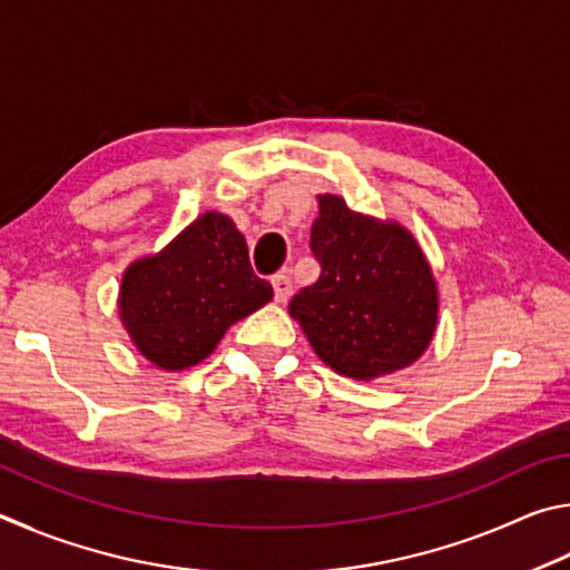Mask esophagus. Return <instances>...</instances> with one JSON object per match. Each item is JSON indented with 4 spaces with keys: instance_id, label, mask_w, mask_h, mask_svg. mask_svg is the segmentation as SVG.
Masks as SVG:
<instances>
[{
    "instance_id": "esophagus-1",
    "label": "esophagus",
    "mask_w": 570,
    "mask_h": 570,
    "mask_svg": "<svg viewBox=\"0 0 570 570\" xmlns=\"http://www.w3.org/2000/svg\"><path fill=\"white\" fill-rule=\"evenodd\" d=\"M273 291H275V301L277 303H287L293 295V279L287 273H277L273 275Z\"/></svg>"
}]
</instances>
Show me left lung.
Instances as JSON below:
<instances>
[{"label":"left lung","mask_w":570,"mask_h":570,"mask_svg":"<svg viewBox=\"0 0 570 570\" xmlns=\"http://www.w3.org/2000/svg\"><path fill=\"white\" fill-rule=\"evenodd\" d=\"M311 229L321 277L287 311L315 355L353 381L413 365L438 327V285L417 239L395 219L355 213L343 197L317 195Z\"/></svg>","instance_id":"8db88e82"}]
</instances>
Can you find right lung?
<instances>
[{
  "instance_id": "obj_1",
  "label": "right lung",
  "mask_w": 570,
  "mask_h": 570,
  "mask_svg": "<svg viewBox=\"0 0 570 570\" xmlns=\"http://www.w3.org/2000/svg\"><path fill=\"white\" fill-rule=\"evenodd\" d=\"M269 301L273 287L253 273L243 233L209 209L159 253L129 263L117 311L137 351L177 373L203 363L229 325Z\"/></svg>"
}]
</instances>
